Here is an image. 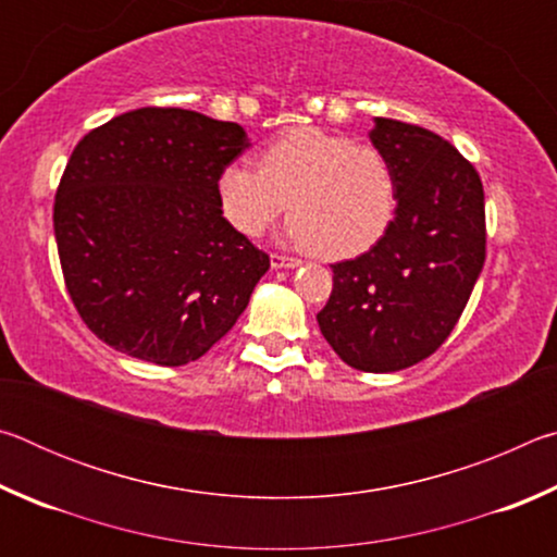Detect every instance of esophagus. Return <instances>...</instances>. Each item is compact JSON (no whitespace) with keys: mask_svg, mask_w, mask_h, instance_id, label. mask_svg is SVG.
<instances>
[{"mask_svg":"<svg viewBox=\"0 0 557 557\" xmlns=\"http://www.w3.org/2000/svg\"><path fill=\"white\" fill-rule=\"evenodd\" d=\"M270 265H272V270H289V268H297L299 260L297 258H287V256H277V252H272Z\"/></svg>","mask_w":557,"mask_h":557,"instance_id":"34e87169","label":"esophagus"}]
</instances>
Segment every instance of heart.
I'll use <instances>...</instances> for the list:
<instances>
[{
	"label": "heart",
	"mask_w": 557,
	"mask_h": 557,
	"mask_svg": "<svg viewBox=\"0 0 557 557\" xmlns=\"http://www.w3.org/2000/svg\"><path fill=\"white\" fill-rule=\"evenodd\" d=\"M215 199L235 231L258 238L289 209L285 238L324 260H348L379 243L398 206L391 159L369 143L301 127L260 154V169L233 162Z\"/></svg>",
	"instance_id": "1"
}]
</instances>
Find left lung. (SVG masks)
I'll return each mask as SVG.
<instances>
[{
    "label": "left lung",
    "mask_w": 557,
    "mask_h": 557,
    "mask_svg": "<svg viewBox=\"0 0 557 557\" xmlns=\"http://www.w3.org/2000/svg\"><path fill=\"white\" fill-rule=\"evenodd\" d=\"M373 122L369 137L391 159L398 206L369 252L332 265L317 322L351 369L393 373L435 354L465 312L486 258L484 186L435 132Z\"/></svg>",
    "instance_id": "8db88e82"
}]
</instances>
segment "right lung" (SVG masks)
Wrapping results in <instances>:
<instances>
[{
	"mask_svg": "<svg viewBox=\"0 0 557 557\" xmlns=\"http://www.w3.org/2000/svg\"><path fill=\"white\" fill-rule=\"evenodd\" d=\"M250 147L235 122L139 108L90 129L53 203L65 289L86 326L157 366L201 358L270 258L223 219L215 178Z\"/></svg>",
	"mask_w": 557,
	"mask_h": 557,
	"instance_id": "right-lung-1",
	"label": "right lung"
}]
</instances>
